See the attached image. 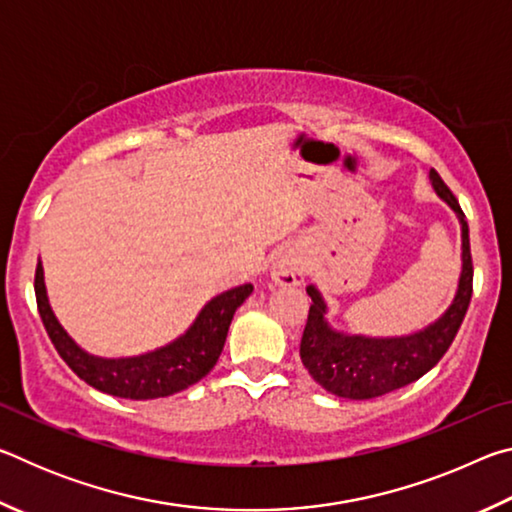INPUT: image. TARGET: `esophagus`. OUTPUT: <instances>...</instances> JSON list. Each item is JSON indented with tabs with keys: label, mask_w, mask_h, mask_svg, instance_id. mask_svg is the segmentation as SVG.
<instances>
[{
	"label": "esophagus",
	"mask_w": 512,
	"mask_h": 512,
	"mask_svg": "<svg viewBox=\"0 0 512 512\" xmlns=\"http://www.w3.org/2000/svg\"><path fill=\"white\" fill-rule=\"evenodd\" d=\"M305 273H307V259L302 257L298 248L287 246L277 250L271 262V277L277 284L296 287V284L305 280Z\"/></svg>",
	"instance_id": "obj_1"
}]
</instances>
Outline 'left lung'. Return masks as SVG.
Returning a JSON list of instances; mask_svg holds the SVG:
<instances>
[{
    "label": "left lung",
    "mask_w": 512,
    "mask_h": 512,
    "mask_svg": "<svg viewBox=\"0 0 512 512\" xmlns=\"http://www.w3.org/2000/svg\"><path fill=\"white\" fill-rule=\"evenodd\" d=\"M431 187L452 207L461 223V277L452 305L420 332L406 336H363L345 334L327 323V305L320 291L309 284L311 298L305 332L300 341V359L320 386L348 400H372L406 384H413L436 366L449 350L461 327L472 298V255L470 228L456 196L449 192L436 169L429 171Z\"/></svg>",
    "instance_id": "left-lung-1"
}]
</instances>
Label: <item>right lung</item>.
Masks as SVG:
<instances>
[{
	"instance_id": "add662e5",
	"label": "right lung",
	"mask_w": 512,
	"mask_h": 512,
	"mask_svg": "<svg viewBox=\"0 0 512 512\" xmlns=\"http://www.w3.org/2000/svg\"><path fill=\"white\" fill-rule=\"evenodd\" d=\"M250 293H253V284H241V287L219 293L198 311L196 320L185 334L158 350L137 354V357L106 359L85 352L58 323L47 298L42 262H38L36 268L38 311L60 357L97 391L126 397V400L167 397L201 381L219 361L232 316L237 307L244 305Z\"/></svg>"
}]
</instances>
